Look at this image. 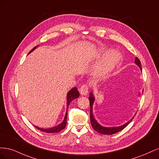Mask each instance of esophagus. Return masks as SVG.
<instances>
[{
  "instance_id": "1",
  "label": "esophagus",
  "mask_w": 159,
  "mask_h": 159,
  "mask_svg": "<svg viewBox=\"0 0 159 159\" xmlns=\"http://www.w3.org/2000/svg\"><path fill=\"white\" fill-rule=\"evenodd\" d=\"M88 89L89 87L87 84H84L82 85V86L80 88V93L81 95H86L88 93Z\"/></svg>"
}]
</instances>
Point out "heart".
Wrapping results in <instances>:
<instances>
[{
	"label": "heart",
	"mask_w": 159,
	"mask_h": 159,
	"mask_svg": "<svg viewBox=\"0 0 159 159\" xmlns=\"http://www.w3.org/2000/svg\"><path fill=\"white\" fill-rule=\"evenodd\" d=\"M119 59V57L115 54L109 56L103 61V63H102V64H100V66L98 67L97 70H96L95 72L96 74L102 78L106 77L111 70H112L114 66L117 63Z\"/></svg>",
	"instance_id": "b5f03b06"
}]
</instances>
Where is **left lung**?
<instances>
[{"label":"left lung","mask_w":159,"mask_h":159,"mask_svg":"<svg viewBox=\"0 0 159 159\" xmlns=\"http://www.w3.org/2000/svg\"><path fill=\"white\" fill-rule=\"evenodd\" d=\"M134 63H135L139 68H140L141 70H142V67H141V61L139 60V59L138 57H135V60H134ZM89 104H90V120H91V126L93 128L94 130H95L96 131H98V133H101V134H113L115 133H117L119 131H122L123 129L125 128L128 125L131 123V121H132V119L134 118V117L130 120L129 121L127 122L126 123L123 124V125L121 126H119V127H103L100 124H99L98 123V121H96L93 115V104L95 101V98L93 96V94L92 92H91L89 93Z\"/></svg>","instance_id":"1"}]
</instances>
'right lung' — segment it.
Wrapping results in <instances>:
<instances>
[{"label":"right lung","instance_id":"obj_1","mask_svg":"<svg viewBox=\"0 0 159 159\" xmlns=\"http://www.w3.org/2000/svg\"><path fill=\"white\" fill-rule=\"evenodd\" d=\"M36 48V46H35L32 50H31L30 52L28 53V54H30V53H31L33 50H34ZM79 96H80V93H79L78 89H77L75 87L74 88H72L71 90L69 91V92L68 93V94H67V110H66V115H65V117H64V121H62L60 125H58L55 126V127H52V128H49V129L40 128V127H38L34 125L35 127L37 129L40 130V131L45 132V133H57V132L61 131V130L64 129L66 126L67 115H68V106H69L70 103L71 102V101L73 99H75L76 98H79Z\"/></svg>","mask_w":159,"mask_h":159}]
</instances>
